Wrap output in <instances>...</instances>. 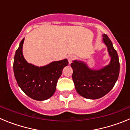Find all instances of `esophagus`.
Listing matches in <instances>:
<instances>
[{"label":"esophagus","instance_id":"obj_1","mask_svg":"<svg viewBox=\"0 0 130 130\" xmlns=\"http://www.w3.org/2000/svg\"><path fill=\"white\" fill-rule=\"evenodd\" d=\"M73 59H74V57L73 55H68V60L69 64H71V62H72Z\"/></svg>","mask_w":130,"mask_h":130}]
</instances>
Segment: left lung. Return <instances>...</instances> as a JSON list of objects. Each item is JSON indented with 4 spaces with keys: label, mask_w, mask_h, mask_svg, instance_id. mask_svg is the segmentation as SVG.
<instances>
[{
    "label": "left lung",
    "mask_w": 130,
    "mask_h": 130,
    "mask_svg": "<svg viewBox=\"0 0 130 130\" xmlns=\"http://www.w3.org/2000/svg\"><path fill=\"white\" fill-rule=\"evenodd\" d=\"M103 42L107 47L111 57L109 64L100 70H92L85 62L73 60L72 79L76 91L87 99H98L106 95L113 88L120 72V63L117 51L106 34L103 35Z\"/></svg>",
    "instance_id": "obj_1"
}]
</instances>
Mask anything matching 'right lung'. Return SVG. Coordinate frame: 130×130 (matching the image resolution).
<instances>
[{
	"mask_svg": "<svg viewBox=\"0 0 130 130\" xmlns=\"http://www.w3.org/2000/svg\"><path fill=\"white\" fill-rule=\"evenodd\" d=\"M24 40H21L15 54L13 68L16 81L21 89L32 99H49L54 94L58 79L68 61L67 59L54 61L41 67L28 63L23 55Z\"/></svg>",
	"mask_w": 130,
	"mask_h": 130,
	"instance_id": "obj_1",
	"label": "right lung"
}]
</instances>
